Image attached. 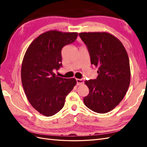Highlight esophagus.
<instances>
[{
  "instance_id": "esophagus-1",
  "label": "esophagus",
  "mask_w": 147,
  "mask_h": 147,
  "mask_svg": "<svg viewBox=\"0 0 147 147\" xmlns=\"http://www.w3.org/2000/svg\"><path fill=\"white\" fill-rule=\"evenodd\" d=\"M76 81H77V84H78V85H80V84H82L83 83L84 79H83V78H82V79L77 78L76 79Z\"/></svg>"
}]
</instances>
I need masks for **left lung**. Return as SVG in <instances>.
Segmentation results:
<instances>
[{"label":"left lung","mask_w":147,"mask_h":147,"mask_svg":"<svg viewBox=\"0 0 147 147\" xmlns=\"http://www.w3.org/2000/svg\"><path fill=\"white\" fill-rule=\"evenodd\" d=\"M91 63L98 68L95 80L84 82L89 94L83 99L88 109L99 113L113 110L121 102L129 86V60L123 43L114 35L105 32H81Z\"/></svg>","instance_id":"1"}]
</instances>
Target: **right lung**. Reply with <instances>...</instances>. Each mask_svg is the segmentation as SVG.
Returning a JSON list of instances; mask_svg holds the SVG:
<instances>
[{"mask_svg": "<svg viewBox=\"0 0 147 147\" xmlns=\"http://www.w3.org/2000/svg\"><path fill=\"white\" fill-rule=\"evenodd\" d=\"M77 32L48 30L40 35L26 51L21 65V82L30 105L46 117L63 109L66 96L77 84L75 78L56 76L62 66L61 50L73 43Z\"/></svg>", "mask_w": 147, "mask_h": 147, "instance_id": "add662e5", "label": "right lung"}]
</instances>
